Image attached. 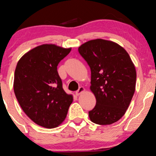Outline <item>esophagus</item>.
Listing matches in <instances>:
<instances>
[{"mask_svg": "<svg viewBox=\"0 0 156 156\" xmlns=\"http://www.w3.org/2000/svg\"><path fill=\"white\" fill-rule=\"evenodd\" d=\"M85 91V89H84V87H80V88H79V89L77 91H76V96H79V95H80L82 93H83L84 92V91Z\"/></svg>", "mask_w": 156, "mask_h": 156, "instance_id": "34e87169", "label": "esophagus"}]
</instances>
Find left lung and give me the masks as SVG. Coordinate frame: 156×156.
I'll list each match as a JSON object with an SVG mask.
<instances>
[{
	"instance_id": "left-lung-1",
	"label": "left lung",
	"mask_w": 156,
	"mask_h": 156,
	"mask_svg": "<svg viewBox=\"0 0 156 156\" xmlns=\"http://www.w3.org/2000/svg\"><path fill=\"white\" fill-rule=\"evenodd\" d=\"M78 51L91 69L90 90L97 99L89 119L99 125L116 122L125 114L136 89V71L129 53L104 39L84 42Z\"/></svg>"
}]
</instances>
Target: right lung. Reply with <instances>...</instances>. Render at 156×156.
<instances>
[{
	"label": "right lung",
	"instance_id": "right-lung-1",
	"mask_svg": "<svg viewBox=\"0 0 156 156\" xmlns=\"http://www.w3.org/2000/svg\"><path fill=\"white\" fill-rule=\"evenodd\" d=\"M71 50L43 44L25 53L17 64L15 94L25 114L40 126H59L73 101V96L62 88L57 67Z\"/></svg>",
	"mask_w": 156,
	"mask_h": 156
}]
</instances>
